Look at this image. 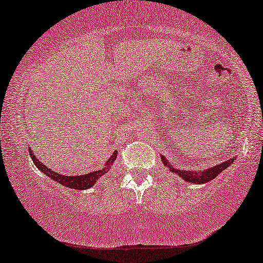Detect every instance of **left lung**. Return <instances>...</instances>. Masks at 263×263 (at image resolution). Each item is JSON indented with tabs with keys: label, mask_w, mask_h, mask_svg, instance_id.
Wrapping results in <instances>:
<instances>
[{
	"label": "left lung",
	"mask_w": 263,
	"mask_h": 263,
	"mask_svg": "<svg viewBox=\"0 0 263 263\" xmlns=\"http://www.w3.org/2000/svg\"><path fill=\"white\" fill-rule=\"evenodd\" d=\"M161 159H162L163 164L169 169V171L173 173H176L177 175H179L180 177H182V179L184 181H187V182H192L195 184H203V183L211 182V180L215 179V177L219 175L220 173L223 172L226 168H228L234 161V159H230L228 161H224L223 163H220L217 165H214V167H212V168H208L207 171L193 172V171H182V169L173 168V165H171L172 163H169L168 160L165 159V157L161 156Z\"/></svg>",
	"instance_id": "1"
}]
</instances>
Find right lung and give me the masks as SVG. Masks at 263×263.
<instances>
[{"label": "right lung", "instance_id": "1", "mask_svg": "<svg viewBox=\"0 0 263 263\" xmlns=\"http://www.w3.org/2000/svg\"><path fill=\"white\" fill-rule=\"evenodd\" d=\"M29 149V155L31 157V160H33V162L35 163L36 167L40 169V172H42L46 174L47 176H49L51 180L56 181V182L62 184V185H66L68 188H71V189H78V191H84V189H88L92 187V185L95 184L96 181H98L101 176L103 175V174H106L108 172V169L111 167V164L115 162V159H116V152H114V154L110 156V159L107 161L106 163V167L101 169V171L98 172H91V173H88L86 175H79V176H66V175H62V174H59L54 171H51L47 167V165H44L41 161H39L36 159L33 151H31L30 147L28 148Z\"/></svg>", "mask_w": 263, "mask_h": 263}]
</instances>
